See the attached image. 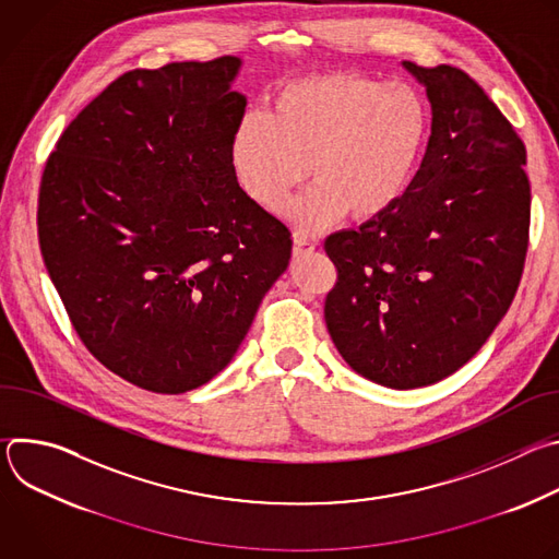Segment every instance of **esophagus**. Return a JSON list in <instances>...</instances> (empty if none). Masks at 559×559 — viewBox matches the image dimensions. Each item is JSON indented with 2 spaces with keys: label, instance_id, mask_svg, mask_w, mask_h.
Returning <instances> with one entry per match:
<instances>
[{
  "label": "esophagus",
  "instance_id": "obj_1",
  "mask_svg": "<svg viewBox=\"0 0 559 559\" xmlns=\"http://www.w3.org/2000/svg\"><path fill=\"white\" fill-rule=\"evenodd\" d=\"M316 250V246L311 241H307L305 236H294V257H305V254H311Z\"/></svg>",
  "mask_w": 559,
  "mask_h": 559
}]
</instances>
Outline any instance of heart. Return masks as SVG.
Returning a JSON list of instances; mask_svg holds the SVG:
<instances>
[{
    "instance_id": "heart-1",
    "label": "heart",
    "mask_w": 559,
    "mask_h": 559,
    "mask_svg": "<svg viewBox=\"0 0 559 559\" xmlns=\"http://www.w3.org/2000/svg\"><path fill=\"white\" fill-rule=\"evenodd\" d=\"M427 136L429 108L412 84L332 72L281 86L265 115H248L229 162L267 210H281L307 173L313 183L285 216L316 234L347 214L358 223L386 214L409 190Z\"/></svg>"
}]
</instances>
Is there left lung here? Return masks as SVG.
Returning a JSON list of instances; mask_svg holds the SVG:
<instances>
[{"mask_svg": "<svg viewBox=\"0 0 559 559\" xmlns=\"http://www.w3.org/2000/svg\"><path fill=\"white\" fill-rule=\"evenodd\" d=\"M403 68L431 104L423 164L386 214L325 241L328 332L389 389L433 384L480 352L518 292L531 218L526 150L498 106L453 66Z\"/></svg>", "mask_w": 559, "mask_h": 559, "instance_id": "1", "label": "left lung"}]
</instances>
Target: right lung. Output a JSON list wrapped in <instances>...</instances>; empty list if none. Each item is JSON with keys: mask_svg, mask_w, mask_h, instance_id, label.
Listing matches in <instances>:
<instances>
[{"mask_svg": "<svg viewBox=\"0 0 559 559\" xmlns=\"http://www.w3.org/2000/svg\"><path fill=\"white\" fill-rule=\"evenodd\" d=\"M243 61L130 70L72 119L37 210L50 281L88 352L154 393L223 371L287 270L289 229L238 186Z\"/></svg>", "mask_w": 559, "mask_h": 559, "instance_id": "add662e5", "label": "right lung"}]
</instances>
